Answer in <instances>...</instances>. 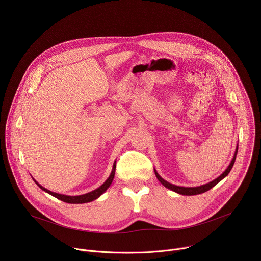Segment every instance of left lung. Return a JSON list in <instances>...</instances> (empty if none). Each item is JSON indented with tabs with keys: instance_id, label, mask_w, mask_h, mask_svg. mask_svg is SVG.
Masks as SVG:
<instances>
[{
	"instance_id": "1",
	"label": "left lung",
	"mask_w": 261,
	"mask_h": 261,
	"mask_svg": "<svg viewBox=\"0 0 261 261\" xmlns=\"http://www.w3.org/2000/svg\"><path fill=\"white\" fill-rule=\"evenodd\" d=\"M238 147H239V144L237 145V148H236V153L233 155V158L230 162V164L228 165V167L225 169V171L223 172L220 176H218L217 178H215L214 180L205 184V185H201V186H198V187H180V186H175V185H172L168 181H166L165 179H163L157 172L156 169H154L155 171V174L157 176V178L159 179V181L164 186V187H166L167 189L175 192V193H178V194H181V195H197V194H201V193H204L206 191H208L210 189H212L214 186H216L219 181H221L223 178H224L225 176L228 175V173L230 172L233 164H234V161H236V158H237V154H238Z\"/></svg>"
}]
</instances>
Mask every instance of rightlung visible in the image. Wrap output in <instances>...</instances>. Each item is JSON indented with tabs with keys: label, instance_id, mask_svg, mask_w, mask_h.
Instances as JSON below:
<instances>
[{
	"label": "right lung",
	"instance_id": "right-lung-1",
	"mask_svg": "<svg viewBox=\"0 0 261 261\" xmlns=\"http://www.w3.org/2000/svg\"><path fill=\"white\" fill-rule=\"evenodd\" d=\"M116 162H117V161H115V163H114L113 170H111L110 175H109L108 178L100 186V187L97 188V189H95L94 191H91V192L86 193V194H83V195L69 196V195H63V194H59V193H56V192H51V191L45 189L44 187H42V186L39 185L38 182H37L34 178H33V179H34V181H35L37 185L39 186L40 189H42L43 191L47 192L48 194L53 195L54 197H56V198H58V199H60V200H62V201H64V202H67V203H87V202H91V201L97 199L98 197H100V196L108 189V187L111 185V182H113L114 177H115V173H116Z\"/></svg>",
	"mask_w": 261,
	"mask_h": 261
}]
</instances>
